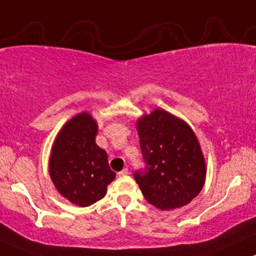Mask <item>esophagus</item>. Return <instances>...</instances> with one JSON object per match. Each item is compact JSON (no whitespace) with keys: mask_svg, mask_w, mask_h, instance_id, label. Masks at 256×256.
<instances>
[{"mask_svg":"<svg viewBox=\"0 0 256 256\" xmlns=\"http://www.w3.org/2000/svg\"><path fill=\"white\" fill-rule=\"evenodd\" d=\"M118 175H119L120 178H122V176H128V169H122V171H119V172H118Z\"/></svg>","mask_w":256,"mask_h":256,"instance_id":"obj_1","label":"esophagus"}]
</instances>
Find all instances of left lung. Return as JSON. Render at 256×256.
<instances>
[{"label":"left lung","instance_id":"obj_1","mask_svg":"<svg viewBox=\"0 0 256 256\" xmlns=\"http://www.w3.org/2000/svg\"><path fill=\"white\" fill-rule=\"evenodd\" d=\"M144 166L134 172L144 198L162 210L190 203L206 182V162L186 122L156 109L137 122Z\"/></svg>","mask_w":256,"mask_h":256}]
</instances>
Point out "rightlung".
<instances>
[{
    "label": "right lung",
    "mask_w": 256,
    "mask_h": 256,
    "mask_svg": "<svg viewBox=\"0 0 256 256\" xmlns=\"http://www.w3.org/2000/svg\"><path fill=\"white\" fill-rule=\"evenodd\" d=\"M97 124L82 113L64 125L50 159V175L62 196L78 206L102 199L115 178L106 150L96 144Z\"/></svg>",
    "instance_id": "obj_1"
}]
</instances>
